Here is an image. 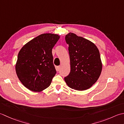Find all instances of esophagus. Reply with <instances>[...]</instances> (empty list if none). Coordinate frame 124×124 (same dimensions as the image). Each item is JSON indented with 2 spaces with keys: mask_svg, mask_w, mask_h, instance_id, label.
I'll list each match as a JSON object with an SVG mask.
<instances>
[{
  "mask_svg": "<svg viewBox=\"0 0 124 124\" xmlns=\"http://www.w3.org/2000/svg\"><path fill=\"white\" fill-rule=\"evenodd\" d=\"M60 66H57V71H59V70H60Z\"/></svg>",
  "mask_w": 124,
  "mask_h": 124,
  "instance_id": "1",
  "label": "esophagus"
}]
</instances>
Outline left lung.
<instances>
[{
  "mask_svg": "<svg viewBox=\"0 0 124 124\" xmlns=\"http://www.w3.org/2000/svg\"><path fill=\"white\" fill-rule=\"evenodd\" d=\"M65 40L69 44L70 72L64 78L68 86L77 90L89 89L97 81L102 70L99 50L94 43L69 32Z\"/></svg>",
  "mask_w": 124,
  "mask_h": 124,
  "instance_id": "left-lung-1",
  "label": "left lung"
}]
</instances>
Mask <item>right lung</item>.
<instances>
[{"mask_svg": "<svg viewBox=\"0 0 124 124\" xmlns=\"http://www.w3.org/2000/svg\"><path fill=\"white\" fill-rule=\"evenodd\" d=\"M59 38L57 34H43L27 43L20 50L16 70L27 89L39 92L51 84L56 74L52 50Z\"/></svg>", "mask_w": 124, "mask_h": 124, "instance_id": "right-lung-1", "label": "right lung"}]
</instances>
